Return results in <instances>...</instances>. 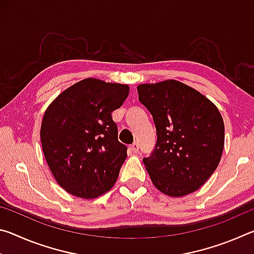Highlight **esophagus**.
I'll use <instances>...</instances> for the list:
<instances>
[{
    "instance_id": "34e87169",
    "label": "esophagus",
    "mask_w": 254,
    "mask_h": 254,
    "mask_svg": "<svg viewBox=\"0 0 254 254\" xmlns=\"http://www.w3.org/2000/svg\"><path fill=\"white\" fill-rule=\"evenodd\" d=\"M131 150H132V151L134 152V153H136L137 151H139V144H137V143H133V144L131 145Z\"/></svg>"
}]
</instances>
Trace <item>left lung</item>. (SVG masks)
Here are the masks:
<instances>
[{
  "mask_svg": "<svg viewBox=\"0 0 254 254\" xmlns=\"http://www.w3.org/2000/svg\"><path fill=\"white\" fill-rule=\"evenodd\" d=\"M139 101L153 118L157 144L145 169L158 190L183 197L199 189L217 168L224 122L212 101L182 81L137 85Z\"/></svg>",
  "mask_w": 254,
  "mask_h": 254,
  "instance_id": "8db88e82",
  "label": "left lung"
}]
</instances>
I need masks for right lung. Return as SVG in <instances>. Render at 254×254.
I'll return each instance as SVG.
<instances>
[{
    "mask_svg": "<svg viewBox=\"0 0 254 254\" xmlns=\"http://www.w3.org/2000/svg\"><path fill=\"white\" fill-rule=\"evenodd\" d=\"M130 87L85 78L62 92L45 112L42 151L56 182L75 197L94 199L114 186L127 157L112 112Z\"/></svg>",
    "mask_w": 254,
    "mask_h": 254,
    "instance_id": "obj_1",
    "label": "right lung"
}]
</instances>
